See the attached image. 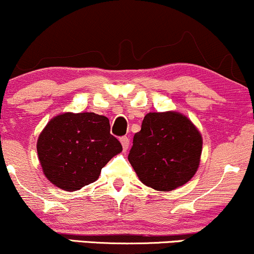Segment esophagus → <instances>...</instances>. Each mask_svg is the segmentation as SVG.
<instances>
[{"label": "esophagus", "mask_w": 254, "mask_h": 254, "mask_svg": "<svg viewBox=\"0 0 254 254\" xmlns=\"http://www.w3.org/2000/svg\"><path fill=\"white\" fill-rule=\"evenodd\" d=\"M121 143H122V145H123L124 151H127V148H129V145H130V139H129V137H127V136L122 137V138H121Z\"/></svg>", "instance_id": "obj_1"}]
</instances>
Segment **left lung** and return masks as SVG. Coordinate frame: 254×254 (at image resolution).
<instances>
[{
	"label": "left lung",
	"mask_w": 254,
	"mask_h": 254,
	"mask_svg": "<svg viewBox=\"0 0 254 254\" xmlns=\"http://www.w3.org/2000/svg\"><path fill=\"white\" fill-rule=\"evenodd\" d=\"M202 145L200 132L182 113L150 112L133 136L127 159L144 185L172 191L194 176Z\"/></svg>",
	"instance_id": "obj_1"
}]
</instances>
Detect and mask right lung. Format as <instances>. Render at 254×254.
I'll use <instances>...</instances> for the list:
<instances>
[{
	"instance_id": "1",
	"label": "right lung",
	"mask_w": 254,
	"mask_h": 254,
	"mask_svg": "<svg viewBox=\"0 0 254 254\" xmlns=\"http://www.w3.org/2000/svg\"><path fill=\"white\" fill-rule=\"evenodd\" d=\"M123 150L110 121L93 112L58 115L44 127L37 151L48 180L65 191L94 183L101 168Z\"/></svg>"
}]
</instances>
